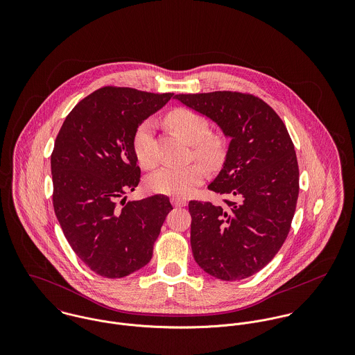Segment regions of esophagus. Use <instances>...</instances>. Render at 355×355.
I'll list each match as a JSON object with an SVG mask.
<instances>
[{
	"mask_svg": "<svg viewBox=\"0 0 355 355\" xmlns=\"http://www.w3.org/2000/svg\"><path fill=\"white\" fill-rule=\"evenodd\" d=\"M171 203H172L173 206H176V207H180V206H186V205H187V201H186V200H183V198L172 197V198H171Z\"/></svg>",
	"mask_w": 355,
	"mask_h": 355,
	"instance_id": "obj_1",
	"label": "esophagus"
}]
</instances>
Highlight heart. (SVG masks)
<instances>
[{
    "mask_svg": "<svg viewBox=\"0 0 355 355\" xmlns=\"http://www.w3.org/2000/svg\"><path fill=\"white\" fill-rule=\"evenodd\" d=\"M165 121L186 142L193 145V154L197 159L214 165L224 157V139L210 134L209 123L202 114L186 107H178L166 114ZM132 152L138 162L148 169L157 164L152 120H145L137 127L132 135ZM203 180L205 171L198 164L186 166L165 165L148 178V187L157 194L184 198L193 194Z\"/></svg>",
    "mask_w": 355,
    "mask_h": 355,
    "instance_id": "heart-1",
    "label": "heart"
}]
</instances>
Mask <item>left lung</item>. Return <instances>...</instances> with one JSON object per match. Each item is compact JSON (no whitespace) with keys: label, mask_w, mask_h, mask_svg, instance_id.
I'll return each instance as SVG.
<instances>
[{"label":"left lung","mask_w":355,"mask_h":355,"mask_svg":"<svg viewBox=\"0 0 355 355\" xmlns=\"http://www.w3.org/2000/svg\"><path fill=\"white\" fill-rule=\"evenodd\" d=\"M231 138L223 169L207 186L224 205L190 201L191 250L206 273L235 282L253 276L283 246L300 194L294 144L279 114L238 92L176 94Z\"/></svg>","instance_id":"left-lung-1"}]
</instances>
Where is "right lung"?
<instances>
[{
  "label": "right lung",
  "mask_w": 355,
  "mask_h": 355,
  "mask_svg": "<svg viewBox=\"0 0 355 355\" xmlns=\"http://www.w3.org/2000/svg\"><path fill=\"white\" fill-rule=\"evenodd\" d=\"M172 96L105 86L69 112L55 138L54 213L72 250L103 277L120 279L144 268L173 209L161 194L122 198L141 180L132 135Z\"/></svg>",
  "instance_id": "1"
}]
</instances>
